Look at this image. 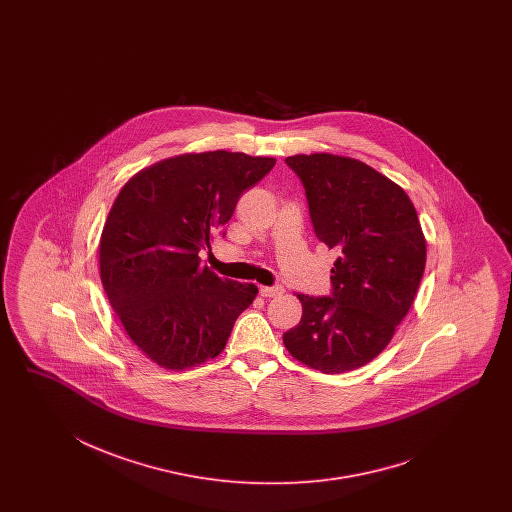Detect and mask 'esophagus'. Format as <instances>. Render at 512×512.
<instances>
[{
	"mask_svg": "<svg viewBox=\"0 0 512 512\" xmlns=\"http://www.w3.org/2000/svg\"><path fill=\"white\" fill-rule=\"evenodd\" d=\"M259 293L264 298H274V296L283 295V287H261Z\"/></svg>",
	"mask_w": 512,
	"mask_h": 512,
	"instance_id": "obj_1",
	"label": "esophagus"
}]
</instances>
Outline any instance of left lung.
<instances>
[{
  "instance_id": "left-lung-1",
  "label": "left lung",
  "mask_w": 512,
  "mask_h": 512,
  "mask_svg": "<svg viewBox=\"0 0 512 512\" xmlns=\"http://www.w3.org/2000/svg\"><path fill=\"white\" fill-rule=\"evenodd\" d=\"M285 163L304 184L317 238L340 257L332 295H298L302 319L283 343L313 370L351 372L387 347L415 300L426 264L419 216L402 187L358 159L300 154Z\"/></svg>"
}]
</instances>
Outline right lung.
Returning <instances> with one entry per match:
<instances>
[{
    "label": "right lung",
    "mask_w": 512,
    "mask_h": 512,
    "mask_svg": "<svg viewBox=\"0 0 512 512\" xmlns=\"http://www.w3.org/2000/svg\"><path fill=\"white\" fill-rule=\"evenodd\" d=\"M274 165L242 152L182 154L120 189L99 242L101 281L127 336L161 368L182 372L216 358L259 293L219 278L199 251Z\"/></svg>",
    "instance_id": "right-lung-1"
}]
</instances>
